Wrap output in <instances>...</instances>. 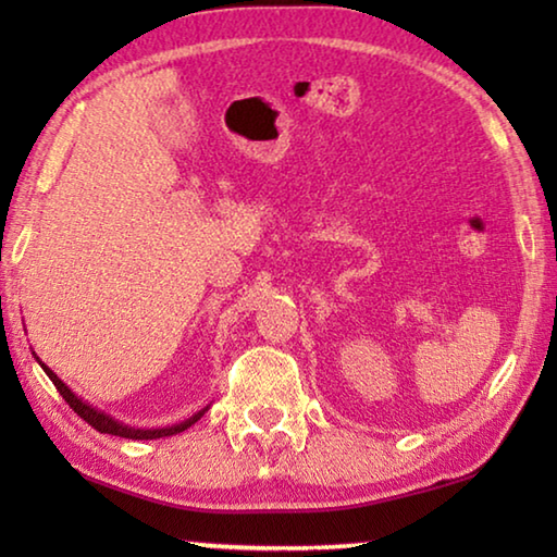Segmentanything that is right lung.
I'll use <instances>...</instances> for the list:
<instances>
[{
	"label": "right lung",
	"instance_id": "add662e5",
	"mask_svg": "<svg viewBox=\"0 0 557 557\" xmlns=\"http://www.w3.org/2000/svg\"><path fill=\"white\" fill-rule=\"evenodd\" d=\"M36 361H39V356H36ZM41 363V361H39ZM41 369L46 371V375H49V379L53 381V385H55V391H59L61 395H63V400L71 405L73 408V412H78L83 420L88 422L90 428H96L98 432H106V435H117V437H127V440H159V437H169V435H176V432H184L186 428H191L196 420H201V414L209 410V408H203V410H199L194 414V418H188V420H184V422H178V425H172V428H159V430H137V428H129V425H125V422H117L115 418H110V414H106L102 410H96L92 408V405H88V403H83L78 395H75L69 385H65L59 375H55L49 366L46 363H41Z\"/></svg>",
	"mask_w": 557,
	"mask_h": 557
}]
</instances>
